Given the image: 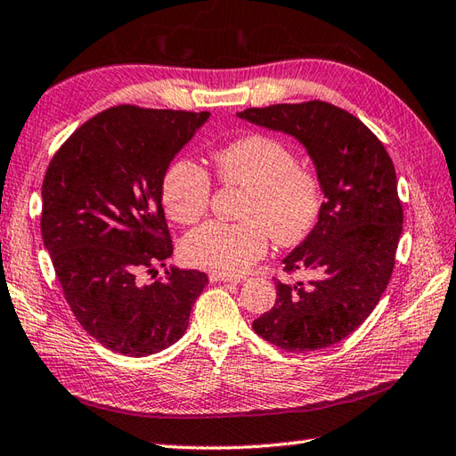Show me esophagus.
<instances>
[{
    "instance_id": "34e87169",
    "label": "esophagus",
    "mask_w": 456,
    "mask_h": 456,
    "mask_svg": "<svg viewBox=\"0 0 456 456\" xmlns=\"http://www.w3.org/2000/svg\"><path fill=\"white\" fill-rule=\"evenodd\" d=\"M210 281L212 283H220V281H224V283H241V281H244V277H230V275L212 273L210 275Z\"/></svg>"
}]
</instances>
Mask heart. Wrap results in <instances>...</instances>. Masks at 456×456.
Listing matches in <instances>:
<instances>
[{
  "label": "heart",
  "instance_id": "b5f03b06",
  "mask_svg": "<svg viewBox=\"0 0 456 456\" xmlns=\"http://www.w3.org/2000/svg\"><path fill=\"white\" fill-rule=\"evenodd\" d=\"M212 163L220 183L246 189L238 210L241 222L215 220L189 232L181 249L191 265L241 275L267 254L269 234L281 246L309 234L321 212V183L297 165V155L280 139L244 135L215 151ZM161 194L167 215L179 224H192L210 204V175L181 157L167 167Z\"/></svg>",
  "mask_w": 456,
  "mask_h": 456
}]
</instances>
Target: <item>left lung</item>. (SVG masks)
<instances>
[{
	"instance_id": "left-lung-1",
	"label": "left lung",
	"mask_w": 456,
	"mask_h": 456,
	"mask_svg": "<svg viewBox=\"0 0 456 456\" xmlns=\"http://www.w3.org/2000/svg\"><path fill=\"white\" fill-rule=\"evenodd\" d=\"M238 118L295 137L324 194L317 224L283 259L287 273L305 269L313 280L277 281L275 305L252 327L287 352L337 345L370 317L394 272L403 228L394 163L356 116L327 102L248 108Z\"/></svg>"
}]
</instances>
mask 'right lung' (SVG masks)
Returning <instances> with one entry per match:
<instances>
[{"instance_id": "obj_1", "label": "right lung", "mask_w": 456, "mask_h": 456, "mask_svg": "<svg viewBox=\"0 0 456 456\" xmlns=\"http://www.w3.org/2000/svg\"><path fill=\"white\" fill-rule=\"evenodd\" d=\"M208 111L116 106L74 132L46 169L41 234L64 299L92 338L126 356L169 348L208 283L197 269H165L173 254L161 184Z\"/></svg>"}]
</instances>
